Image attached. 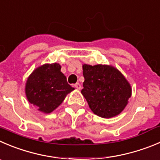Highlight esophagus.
Segmentation results:
<instances>
[{
  "label": "esophagus",
  "mask_w": 160,
  "mask_h": 160,
  "mask_svg": "<svg viewBox=\"0 0 160 160\" xmlns=\"http://www.w3.org/2000/svg\"><path fill=\"white\" fill-rule=\"evenodd\" d=\"M74 87H75L77 90H80V89H81V85L79 83H77L76 84H74Z\"/></svg>",
  "instance_id": "obj_1"
}]
</instances>
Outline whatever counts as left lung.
I'll use <instances>...</instances> for the list:
<instances>
[{
  "label": "left lung",
  "instance_id": "obj_1",
  "mask_svg": "<svg viewBox=\"0 0 160 160\" xmlns=\"http://www.w3.org/2000/svg\"><path fill=\"white\" fill-rule=\"evenodd\" d=\"M84 82L82 95L94 114L104 118L123 111L132 95V88L115 67L108 65H83Z\"/></svg>",
  "mask_w": 160,
  "mask_h": 160
}]
</instances>
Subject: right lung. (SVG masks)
Wrapping results in <instances>:
<instances>
[{
    "label": "right lung",
    "instance_id": "add662e5",
    "mask_svg": "<svg viewBox=\"0 0 160 160\" xmlns=\"http://www.w3.org/2000/svg\"><path fill=\"white\" fill-rule=\"evenodd\" d=\"M61 68L58 63L44 64L35 68L27 80L25 94L28 102L44 114H50L58 108L66 95L74 90Z\"/></svg>",
    "mask_w": 160,
    "mask_h": 160
}]
</instances>
